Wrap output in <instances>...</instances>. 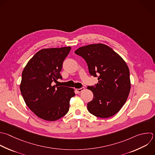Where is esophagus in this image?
<instances>
[{"mask_svg": "<svg viewBox=\"0 0 155 155\" xmlns=\"http://www.w3.org/2000/svg\"><path fill=\"white\" fill-rule=\"evenodd\" d=\"M84 90V87H82V88H76V91H77V92H78V93L81 92V91H83Z\"/></svg>", "mask_w": 155, "mask_h": 155, "instance_id": "esophagus-1", "label": "esophagus"}]
</instances>
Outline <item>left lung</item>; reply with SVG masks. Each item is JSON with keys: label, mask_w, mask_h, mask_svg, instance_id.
<instances>
[{"label": "left lung", "mask_w": 155, "mask_h": 155, "mask_svg": "<svg viewBox=\"0 0 155 155\" xmlns=\"http://www.w3.org/2000/svg\"><path fill=\"white\" fill-rule=\"evenodd\" d=\"M74 53L85 60L90 75L98 79L94 86L87 87L94 96L87 104L88 111L101 118L114 116L125 103L130 90L127 64L113 49L102 44L82 47Z\"/></svg>", "instance_id": "left-lung-1"}]
</instances>
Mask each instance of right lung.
<instances>
[{"mask_svg":"<svg viewBox=\"0 0 155 155\" xmlns=\"http://www.w3.org/2000/svg\"><path fill=\"white\" fill-rule=\"evenodd\" d=\"M70 50V47L42 49L22 71L20 85L22 97L28 108L44 120L54 121L65 116L70 99L75 96L73 88L52 86V82L62 79L60 72Z\"/></svg>","mask_w":155,"mask_h":155,"instance_id":"obj_1","label":"right lung"}]
</instances>
